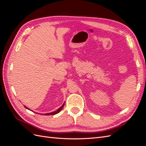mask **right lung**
<instances>
[{
    "mask_svg": "<svg viewBox=\"0 0 146 146\" xmlns=\"http://www.w3.org/2000/svg\"><path fill=\"white\" fill-rule=\"evenodd\" d=\"M64 104H63V105L61 106V107H60L58 110H56V111L51 112V113H46V114H44V115H46V116H47V115H54V114H57V113H58L61 111V110L63 109V107H64ZM24 107H25V108H27V109H28V110H30V109H29V108H27V107H26V106H24Z\"/></svg>",
    "mask_w": 146,
    "mask_h": 146,
    "instance_id": "1",
    "label": "right lung"
}]
</instances>
